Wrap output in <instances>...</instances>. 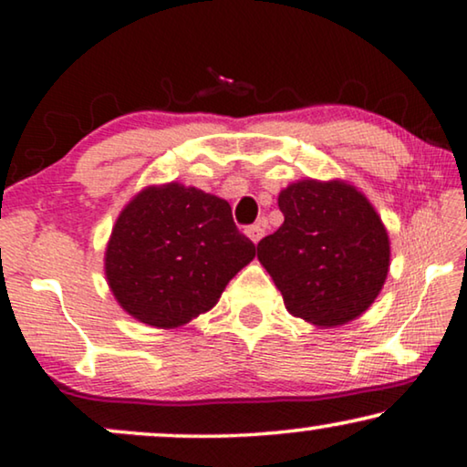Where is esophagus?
I'll use <instances>...</instances> for the list:
<instances>
[{"label": "esophagus", "mask_w": 467, "mask_h": 467, "mask_svg": "<svg viewBox=\"0 0 467 467\" xmlns=\"http://www.w3.org/2000/svg\"><path fill=\"white\" fill-rule=\"evenodd\" d=\"M246 235L254 242V244H259V240L265 235V229H264V225H251V227H246Z\"/></svg>", "instance_id": "esophagus-1"}]
</instances>
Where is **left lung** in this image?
Returning a JSON list of instances; mask_svg holds the SVG:
<instances>
[{"label": "left lung", "mask_w": 467, "mask_h": 467, "mask_svg": "<svg viewBox=\"0 0 467 467\" xmlns=\"http://www.w3.org/2000/svg\"><path fill=\"white\" fill-rule=\"evenodd\" d=\"M285 223L257 244L293 317L337 327L361 317L385 285L391 242L379 213L347 181L291 182L280 191Z\"/></svg>", "instance_id": "obj_1"}]
</instances>
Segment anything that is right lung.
Segmentation results:
<instances>
[{"mask_svg": "<svg viewBox=\"0 0 467 467\" xmlns=\"http://www.w3.org/2000/svg\"><path fill=\"white\" fill-rule=\"evenodd\" d=\"M254 259L232 206L181 182L150 184L120 210L104 272L127 315L176 329L214 308L229 280Z\"/></svg>", "mask_w": 467, "mask_h": 467, "instance_id": "obj_1", "label": "right lung"}]
</instances>
